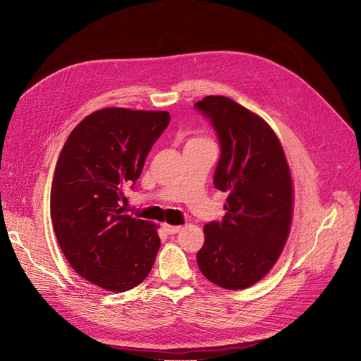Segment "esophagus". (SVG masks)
Here are the masks:
<instances>
[{
	"instance_id": "1",
	"label": "esophagus",
	"mask_w": 361,
	"mask_h": 361,
	"mask_svg": "<svg viewBox=\"0 0 361 361\" xmlns=\"http://www.w3.org/2000/svg\"><path fill=\"white\" fill-rule=\"evenodd\" d=\"M164 231L168 233V235H175V233H178L182 228L180 226H172V225H168V224H165L164 226Z\"/></svg>"
}]
</instances>
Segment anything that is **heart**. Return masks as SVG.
Masks as SVG:
<instances>
[{
	"instance_id": "heart-1",
	"label": "heart",
	"mask_w": 361,
	"mask_h": 361,
	"mask_svg": "<svg viewBox=\"0 0 361 361\" xmlns=\"http://www.w3.org/2000/svg\"><path fill=\"white\" fill-rule=\"evenodd\" d=\"M188 145H213V142L204 135H195L188 140Z\"/></svg>"
}]
</instances>
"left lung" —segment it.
I'll return each mask as SVG.
<instances>
[{"mask_svg":"<svg viewBox=\"0 0 361 361\" xmlns=\"http://www.w3.org/2000/svg\"><path fill=\"white\" fill-rule=\"evenodd\" d=\"M221 143L213 185L228 192L222 222L204 225L197 252L202 274L224 289L262 280L277 262L290 232L293 183L273 129L231 98L210 95L195 104Z\"/></svg>","mask_w":361,"mask_h":361,"instance_id":"obj_1","label":"left lung"}]
</instances>
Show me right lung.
<instances>
[{"instance_id": "add662e5", "label": "right lung", "mask_w": 361, "mask_h": 361, "mask_svg": "<svg viewBox=\"0 0 361 361\" xmlns=\"http://www.w3.org/2000/svg\"><path fill=\"white\" fill-rule=\"evenodd\" d=\"M169 121L166 111L104 108L74 128L59 154L51 188L54 232L72 269L101 289L130 290L155 263L157 225L122 214L119 203Z\"/></svg>"}]
</instances>
